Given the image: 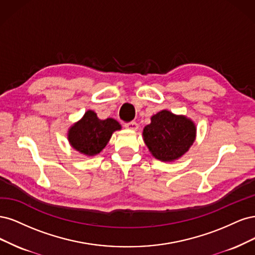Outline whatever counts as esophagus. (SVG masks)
I'll list each match as a JSON object with an SVG mask.
<instances>
[{"mask_svg":"<svg viewBox=\"0 0 255 255\" xmlns=\"http://www.w3.org/2000/svg\"><path fill=\"white\" fill-rule=\"evenodd\" d=\"M124 127L129 129V130H136L138 128V125H137L136 122L132 121V122H129V123H125Z\"/></svg>","mask_w":255,"mask_h":255,"instance_id":"1","label":"esophagus"}]
</instances>
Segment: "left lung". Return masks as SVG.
Returning <instances> with one entry per match:
<instances>
[{"instance_id":"8db88e82","label":"left lung","mask_w":255,"mask_h":255,"mask_svg":"<svg viewBox=\"0 0 255 255\" xmlns=\"http://www.w3.org/2000/svg\"><path fill=\"white\" fill-rule=\"evenodd\" d=\"M194 123L182 116L162 110L151 118L143 131L144 142L158 160L174 161L184 154L195 141Z\"/></svg>"}]
</instances>
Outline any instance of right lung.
Returning <instances> with one entry per match:
<instances>
[{
  "label": "right lung",
  "mask_w": 255,
  "mask_h": 255,
  "mask_svg": "<svg viewBox=\"0 0 255 255\" xmlns=\"http://www.w3.org/2000/svg\"><path fill=\"white\" fill-rule=\"evenodd\" d=\"M121 125L113 119L100 120L96 113L89 110L69 131V141L74 149L87 155L100 153L108 144L112 133Z\"/></svg>",
  "instance_id": "obj_1"
}]
</instances>
